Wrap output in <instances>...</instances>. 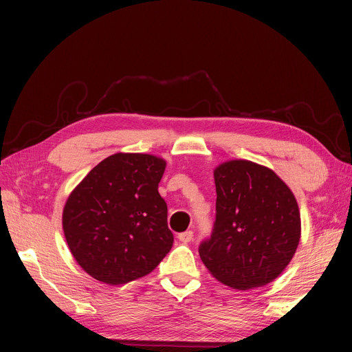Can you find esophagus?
Masks as SVG:
<instances>
[{
  "label": "esophagus",
  "instance_id": "34e87169",
  "mask_svg": "<svg viewBox=\"0 0 352 352\" xmlns=\"http://www.w3.org/2000/svg\"><path fill=\"white\" fill-rule=\"evenodd\" d=\"M178 239H180L182 242H184V243H188V242H190L192 239H193V231H190V230H188V231H184V233H180L178 234Z\"/></svg>",
  "mask_w": 352,
  "mask_h": 352
}]
</instances>
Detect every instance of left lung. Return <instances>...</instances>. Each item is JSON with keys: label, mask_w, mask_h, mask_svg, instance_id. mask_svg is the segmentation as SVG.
Returning a JSON list of instances; mask_svg holds the SVG:
<instances>
[{"label": "left lung", "mask_w": 352, "mask_h": 352, "mask_svg": "<svg viewBox=\"0 0 352 352\" xmlns=\"http://www.w3.org/2000/svg\"><path fill=\"white\" fill-rule=\"evenodd\" d=\"M214 184L216 219L199 257L230 287L265 286L286 269L300 243L294 193L274 170L250 160L219 164Z\"/></svg>", "instance_id": "obj_1"}]
</instances>
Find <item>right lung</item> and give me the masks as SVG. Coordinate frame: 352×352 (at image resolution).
Masks as SVG:
<instances>
[{
  "mask_svg": "<svg viewBox=\"0 0 352 352\" xmlns=\"http://www.w3.org/2000/svg\"><path fill=\"white\" fill-rule=\"evenodd\" d=\"M166 162L149 154L104 159L72 190L63 208L66 242L77 263L111 286L155 269L174 243L159 193Z\"/></svg>",
  "mask_w": 352,
  "mask_h": 352,
  "instance_id": "right-lung-1",
  "label": "right lung"
}]
</instances>
